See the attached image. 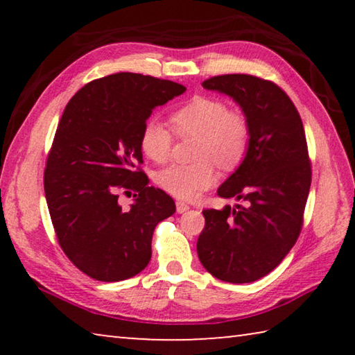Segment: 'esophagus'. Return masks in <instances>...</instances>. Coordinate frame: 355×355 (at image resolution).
<instances>
[{
	"label": "esophagus",
	"mask_w": 355,
	"mask_h": 355,
	"mask_svg": "<svg viewBox=\"0 0 355 355\" xmlns=\"http://www.w3.org/2000/svg\"><path fill=\"white\" fill-rule=\"evenodd\" d=\"M189 209V207L186 205L184 202H177V213L182 214V213H186Z\"/></svg>",
	"instance_id": "1"
}]
</instances>
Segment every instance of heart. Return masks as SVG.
Here are the masks:
<instances>
[{"label": "heart", "mask_w": 355, "mask_h": 355, "mask_svg": "<svg viewBox=\"0 0 355 355\" xmlns=\"http://www.w3.org/2000/svg\"><path fill=\"white\" fill-rule=\"evenodd\" d=\"M178 136H196L192 164H171L156 173V183L180 200H194L216 182L214 164L233 169L243 159L249 142V123L239 111H228L222 100L196 97L171 114ZM141 150L148 159L164 163L172 150V133L164 123L148 120L141 133Z\"/></svg>", "instance_id": "obj_1"}]
</instances>
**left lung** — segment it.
Instances as JSON below:
<instances>
[{"label": "left lung", "instance_id": "left-lung-1", "mask_svg": "<svg viewBox=\"0 0 355 355\" xmlns=\"http://www.w3.org/2000/svg\"><path fill=\"white\" fill-rule=\"evenodd\" d=\"M228 95L249 123V142L238 169L218 188L235 205L205 209L197 255L207 271L228 284H250L280 264L302 228L311 167L296 106L271 81L222 75L203 81Z\"/></svg>", "mask_w": 355, "mask_h": 355}]
</instances>
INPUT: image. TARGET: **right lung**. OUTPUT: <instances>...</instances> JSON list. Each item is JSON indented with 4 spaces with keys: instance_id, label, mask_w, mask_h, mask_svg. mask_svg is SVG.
<instances>
[{
    "instance_id": "obj_1",
    "label": "right lung",
    "mask_w": 355,
    "mask_h": 355,
    "mask_svg": "<svg viewBox=\"0 0 355 355\" xmlns=\"http://www.w3.org/2000/svg\"><path fill=\"white\" fill-rule=\"evenodd\" d=\"M186 91L182 84L116 73L81 87L59 120L44 175L45 197L64 254L89 277L120 282L139 274L152 258L158 222L175 203L148 186L141 133L156 106ZM120 190H136L128 210Z\"/></svg>"
}]
</instances>
